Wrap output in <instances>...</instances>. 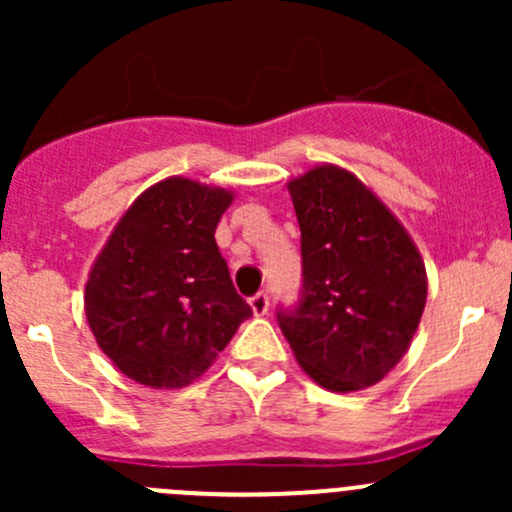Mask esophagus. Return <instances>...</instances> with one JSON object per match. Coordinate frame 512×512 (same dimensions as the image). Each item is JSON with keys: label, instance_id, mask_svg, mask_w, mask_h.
<instances>
[{"label": "esophagus", "instance_id": "34e87169", "mask_svg": "<svg viewBox=\"0 0 512 512\" xmlns=\"http://www.w3.org/2000/svg\"><path fill=\"white\" fill-rule=\"evenodd\" d=\"M250 309L255 317H265L267 309H270V299H267L265 292H257L255 297H250Z\"/></svg>", "mask_w": 512, "mask_h": 512}]
</instances>
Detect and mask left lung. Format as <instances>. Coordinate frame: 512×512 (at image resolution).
<instances>
[{"label":"left lung","mask_w":512,"mask_h":512,"mask_svg":"<svg viewBox=\"0 0 512 512\" xmlns=\"http://www.w3.org/2000/svg\"><path fill=\"white\" fill-rule=\"evenodd\" d=\"M304 294L280 312L294 359L327 391L374 386L409 352L428 277L414 237L352 170L317 163L287 183Z\"/></svg>","instance_id":"1"}]
</instances>
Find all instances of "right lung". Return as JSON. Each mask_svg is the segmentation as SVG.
Wrapping results in <instances>:
<instances>
[{
  "mask_svg": "<svg viewBox=\"0 0 512 512\" xmlns=\"http://www.w3.org/2000/svg\"><path fill=\"white\" fill-rule=\"evenodd\" d=\"M235 193L170 175L121 215L89 270L84 312L101 352L151 389H183L252 314L215 227Z\"/></svg>",
  "mask_w": 512,
  "mask_h": 512,
  "instance_id": "1",
  "label": "right lung"
}]
</instances>
